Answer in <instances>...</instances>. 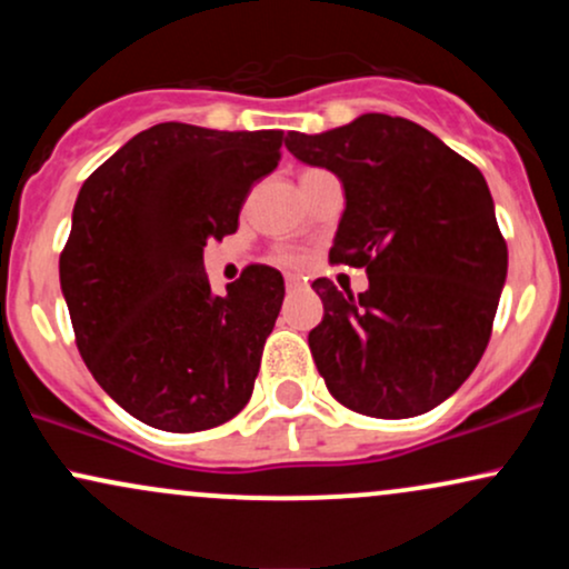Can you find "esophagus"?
Instances as JSON below:
<instances>
[{
    "mask_svg": "<svg viewBox=\"0 0 569 569\" xmlns=\"http://www.w3.org/2000/svg\"><path fill=\"white\" fill-rule=\"evenodd\" d=\"M286 289H289V291H297V289H302V280H299V278H293V276H289V278H286Z\"/></svg>",
    "mask_w": 569,
    "mask_h": 569,
    "instance_id": "obj_1",
    "label": "esophagus"
}]
</instances>
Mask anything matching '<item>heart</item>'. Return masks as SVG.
<instances>
[{
    "label": "heart",
    "mask_w": 569,
    "mask_h": 569,
    "mask_svg": "<svg viewBox=\"0 0 569 569\" xmlns=\"http://www.w3.org/2000/svg\"><path fill=\"white\" fill-rule=\"evenodd\" d=\"M280 262H283V264H289V267H293V264H299V257H297V253H293V251H280Z\"/></svg>",
    "instance_id": "obj_1"
}]
</instances>
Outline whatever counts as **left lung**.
Returning <instances> with one entry per match:
<instances>
[{
	"instance_id": "1",
	"label": "left lung",
	"mask_w": 569,
	"mask_h": 569,
	"mask_svg": "<svg viewBox=\"0 0 569 569\" xmlns=\"http://www.w3.org/2000/svg\"><path fill=\"white\" fill-rule=\"evenodd\" d=\"M286 147L342 181L329 259L369 276L358 297L329 278L312 283L323 321L307 342L326 388L342 407L388 420L439 407L485 356L508 272L485 176L390 114L316 136L291 130Z\"/></svg>"
}]
</instances>
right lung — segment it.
I'll return each mask as SVG.
<instances>
[{"label": "right lung", "mask_w": 569, "mask_h": 569, "mask_svg": "<svg viewBox=\"0 0 569 569\" xmlns=\"http://www.w3.org/2000/svg\"><path fill=\"white\" fill-rule=\"evenodd\" d=\"M283 141V130L160 122L77 194L61 291L82 361L136 420L194 433L232 420L251 398L283 276L251 264L219 297L202 248L238 230Z\"/></svg>", "instance_id": "1"}]
</instances>
